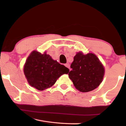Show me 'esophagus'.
I'll return each mask as SVG.
<instances>
[{"label":"esophagus","mask_w":126,"mask_h":126,"mask_svg":"<svg viewBox=\"0 0 126 126\" xmlns=\"http://www.w3.org/2000/svg\"><path fill=\"white\" fill-rule=\"evenodd\" d=\"M65 66H66V68H68V69H70V66H69V63H66V64H65Z\"/></svg>","instance_id":"1"}]
</instances>
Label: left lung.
Returning <instances> with one entry per match:
<instances>
[{"mask_svg":"<svg viewBox=\"0 0 126 126\" xmlns=\"http://www.w3.org/2000/svg\"><path fill=\"white\" fill-rule=\"evenodd\" d=\"M72 70L69 78L76 88L82 92H88L96 88L102 81L104 74V67L93 53L83 54L77 53L70 65Z\"/></svg>","mask_w":126,"mask_h":126,"instance_id":"8db88e82","label":"left lung"}]
</instances>
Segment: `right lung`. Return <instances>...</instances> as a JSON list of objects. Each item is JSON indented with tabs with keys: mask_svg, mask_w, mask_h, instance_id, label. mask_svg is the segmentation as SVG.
Masks as SVG:
<instances>
[{
	"mask_svg": "<svg viewBox=\"0 0 126 126\" xmlns=\"http://www.w3.org/2000/svg\"><path fill=\"white\" fill-rule=\"evenodd\" d=\"M68 68L53 60L49 55L33 51L26 60L24 73L29 84L39 91L50 87L58 77L68 73Z\"/></svg>",
	"mask_w": 126,
	"mask_h": 126,
	"instance_id": "add662e5",
	"label": "right lung"
}]
</instances>
